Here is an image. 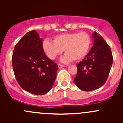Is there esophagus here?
Returning <instances> with one entry per match:
<instances>
[{
  "label": "esophagus",
  "instance_id": "1",
  "mask_svg": "<svg viewBox=\"0 0 123 123\" xmlns=\"http://www.w3.org/2000/svg\"><path fill=\"white\" fill-rule=\"evenodd\" d=\"M58 68H61L64 67H65V65H62V64H58Z\"/></svg>",
  "mask_w": 123,
  "mask_h": 123
}]
</instances>
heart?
Listing matches in <instances>:
<instances>
[{
    "label": "heart",
    "mask_w": 123,
    "mask_h": 123,
    "mask_svg": "<svg viewBox=\"0 0 123 123\" xmlns=\"http://www.w3.org/2000/svg\"><path fill=\"white\" fill-rule=\"evenodd\" d=\"M91 38L87 33H64L54 38V42L44 39L42 43L43 50L50 59H55L65 51L62 58V62H69L73 59L77 61L86 56L90 49Z\"/></svg>",
    "instance_id": "heart-1"
}]
</instances>
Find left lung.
Here are the masks:
<instances>
[{"label":"left lung","mask_w":123,"mask_h":123,"mask_svg":"<svg viewBox=\"0 0 123 123\" xmlns=\"http://www.w3.org/2000/svg\"><path fill=\"white\" fill-rule=\"evenodd\" d=\"M92 37L93 46L77 64V74L74 79L77 86L83 91H92L104 85L113 62L111 48L102 37L95 31Z\"/></svg>","instance_id":"1"}]
</instances>
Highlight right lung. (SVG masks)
I'll return each mask as SVG.
<instances>
[{
  "label": "right lung",
  "mask_w": 123,
  "mask_h": 123,
  "mask_svg": "<svg viewBox=\"0 0 123 123\" xmlns=\"http://www.w3.org/2000/svg\"><path fill=\"white\" fill-rule=\"evenodd\" d=\"M42 43L38 33L30 31L16 44L12 58L17 82L24 90L36 95H44L51 89L58 68L46 55Z\"/></svg>",
  "instance_id": "obj_1"
}]
</instances>
